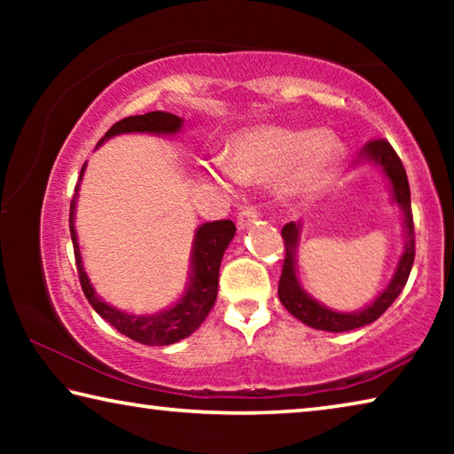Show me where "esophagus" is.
<instances>
[{
  "label": "esophagus",
  "mask_w": 454,
  "mask_h": 454,
  "mask_svg": "<svg viewBox=\"0 0 454 454\" xmlns=\"http://www.w3.org/2000/svg\"><path fill=\"white\" fill-rule=\"evenodd\" d=\"M260 218V210L256 206H244V208L238 212V228H248L250 224H254V222Z\"/></svg>",
  "instance_id": "obj_1"
}]
</instances>
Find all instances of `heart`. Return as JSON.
Instances as JSON below:
<instances>
[{"mask_svg":"<svg viewBox=\"0 0 454 454\" xmlns=\"http://www.w3.org/2000/svg\"><path fill=\"white\" fill-rule=\"evenodd\" d=\"M338 144L333 136L314 129L258 128L238 136L228 160L214 164L212 176L240 182L286 180L309 190L325 178L334 166Z\"/></svg>","mask_w":454,"mask_h":454,"instance_id":"heart-1","label":"heart"}]
</instances>
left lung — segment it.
<instances>
[{
  "instance_id": "1",
  "label": "left lung",
  "mask_w": 454,
  "mask_h": 454,
  "mask_svg": "<svg viewBox=\"0 0 454 454\" xmlns=\"http://www.w3.org/2000/svg\"><path fill=\"white\" fill-rule=\"evenodd\" d=\"M358 160H371V162L382 166L384 174L388 176L390 184H393V196L395 202L401 206L404 212V226H406V248L404 254L401 256L396 272L393 280L387 286V290L376 298V301L366 306L360 312H334L326 309V306L318 304L314 298H310L301 288L296 278V268H294V252L298 242V226L294 222H290L282 228L284 238V264L282 274L278 282V298L292 317L302 320L304 325L318 330H328V333H347V330H355L360 326H366L374 322L380 314L387 312L390 304L396 301V296L401 294L406 280H409L412 262H414V222H412V210H411V188L409 178H406V170L395 152L384 137H376V140L366 142V145L360 152ZM356 160V162H358Z\"/></svg>"
}]
</instances>
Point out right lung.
Here are the masks:
<instances>
[{
  "instance_id": "right-lung-1",
  "label": "right lung",
  "mask_w": 454,
  "mask_h": 454,
  "mask_svg": "<svg viewBox=\"0 0 454 454\" xmlns=\"http://www.w3.org/2000/svg\"><path fill=\"white\" fill-rule=\"evenodd\" d=\"M180 128H182V120L178 116H174V114L148 112L144 114V116H129L116 121V124L107 129L106 136L99 140V144L116 134H128V132L176 134ZM82 174H83V168H82ZM82 174H80V180H82ZM75 190H78V186H75ZM74 208H75V196L70 204V232H72V242H74L75 266H78V276H80L83 294H86L88 302L94 306V310L99 314V317H102L106 322H110L118 333L126 334L128 338H132V340L140 344H148V347H166V344L178 342L182 338L190 336L200 325H202L204 318L208 317V312L212 310L214 302H216L220 262L230 240L234 238V232H236L234 222L230 220L206 222V224L198 228L194 250H192L190 286L186 290V294L182 296V301H178V304H174L170 310L152 314V317H132V314L112 309L110 304L99 301L94 288H91V284L82 266L80 246L74 230Z\"/></svg>"
}]
</instances>
